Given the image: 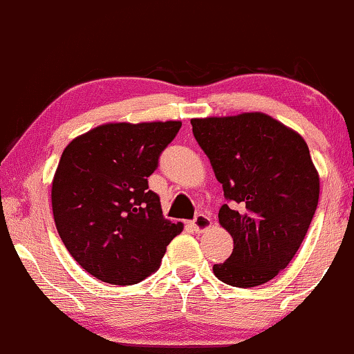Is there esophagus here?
Segmentation results:
<instances>
[{"label":"esophagus","mask_w":354,"mask_h":354,"mask_svg":"<svg viewBox=\"0 0 354 354\" xmlns=\"http://www.w3.org/2000/svg\"><path fill=\"white\" fill-rule=\"evenodd\" d=\"M190 225H192V228L197 232V234H202V232H205L207 228L212 227V220L209 215L198 214L197 217L192 220V223H190Z\"/></svg>","instance_id":"1"}]
</instances>
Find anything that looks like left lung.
Wrapping results in <instances>:
<instances>
[{"label":"left lung","instance_id":"left-lung-1","mask_svg":"<svg viewBox=\"0 0 354 354\" xmlns=\"http://www.w3.org/2000/svg\"><path fill=\"white\" fill-rule=\"evenodd\" d=\"M223 195L218 223L234 252L214 265L218 280L250 288L267 283L292 261L319 197V176L305 139L263 112L192 119Z\"/></svg>","mask_w":354,"mask_h":354}]
</instances>
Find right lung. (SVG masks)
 <instances>
[{
	"mask_svg": "<svg viewBox=\"0 0 354 354\" xmlns=\"http://www.w3.org/2000/svg\"><path fill=\"white\" fill-rule=\"evenodd\" d=\"M180 120L109 122L77 136L62 152L51 187L62 243L87 273L111 285H134L160 267L184 230L162 215L147 177Z\"/></svg>",
	"mask_w": 354,
	"mask_h": 354,
	"instance_id": "add662e5",
	"label": "right lung"
}]
</instances>
